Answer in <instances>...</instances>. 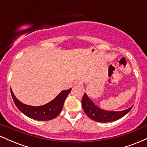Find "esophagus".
Returning a JSON list of instances; mask_svg holds the SVG:
<instances>
[{"label": "esophagus", "mask_w": 147, "mask_h": 147, "mask_svg": "<svg viewBox=\"0 0 147 147\" xmlns=\"http://www.w3.org/2000/svg\"><path fill=\"white\" fill-rule=\"evenodd\" d=\"M82 85V83L79 80H76L73 83L74 86H81Z\"/></svg>", "instance_id": "1"}]
</instances>
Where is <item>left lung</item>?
<instances>
[{"label": "left lung", "mask_w": 147, "mask_h": 147, "mask_svg": "<svg viewBox=\"0 0 147 147\" xmlns=\"http://www.w3.org/2000/svg\"><path fill=\"white\" fill-rule=\"evenodd\" d=\"M82 108L84 112L91 119L98 122H111L117 120L125 115L132 109L133 106L129 109L122 111H109L99 109L94 104L86 93L82 97Z\"/></svg>", "instance_id": "obj_1"}]
</instances>
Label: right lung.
Wrapping results in <instances>:
<instances>
[{
	"label": "right lung",
	"instance_id": "1",
	"mask_svg": "<svg viewBox=\"0 0 147 147\" xmlns=\"http://www.w3.org/2000/svg\"><path fill=\"white\" fill-rule=\"evenodd\" d=\"M70 91L71 88L62 90L51 102L40 106H32L23 104L15 97L11 89V95L15 105L25 115L36 120L48 121L51 120L59 115L63 109L64 102Z\"/></svg>",
	"mask_w": 147,
	"mask_h": 147
}]
</instances>
